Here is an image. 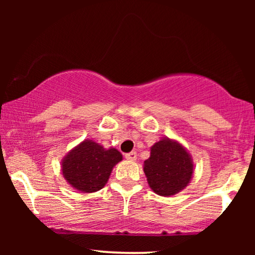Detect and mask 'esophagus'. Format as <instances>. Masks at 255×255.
Returning a JSON list of instances; mask_svg holds the SVG:
<instances>
[{
    "label": "esophagus",
    "mask_w": 255,
    "mask_h": 255,
    "mask_svg": "<svg viewBox=\"0 0 255 255\" xmlns=\"http://www.w3.org/2000/svg\"><path fill=\"white\" fill-rule=\"evenodd\" d=\"M125 159L130 160V161H134V160L137 159V153H135V152L127 153V154H125Z\"/></svg>",
    "instance_id": "1"
}]
</instances>
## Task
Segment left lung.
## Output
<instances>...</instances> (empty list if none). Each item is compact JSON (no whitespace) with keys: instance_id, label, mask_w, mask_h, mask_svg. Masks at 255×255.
<instances>
[{"instance_id":"obj_1","label":"left lung","mask_w":255,"mask_h":255,"mask_svg":"<svg viewBox=\"0 0 255 255\" xmlns=\"http://www.w3.org/2000/svg\"><path fill=\"white\" fill-rule=\"evenodd\" d=\"M148 186L160 196H173L189 184L194 174L190 153L179 141L163 138L151 147V155L144 161Z\"/></svg>"}]
</instances>
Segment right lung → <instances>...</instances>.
<instances>
[{
	"mask_svg": "<svg viewBox=\"0 0 255 255\" xmlns=\"http://www.w3.org/2000/svg\"><path fill=\"white\" fill-rule=\"evenodd\" d=\"M122 160L123 155L118 149H107L99 142L87 139L64 156L62 176L74 189L95 193L106 186L114 167Z\"/></svg>",
	"mask_w": 255,
	"mask_h": 255,
	"instance_id": "add662e5",
	"label": "right lung"
}]
</instances>
